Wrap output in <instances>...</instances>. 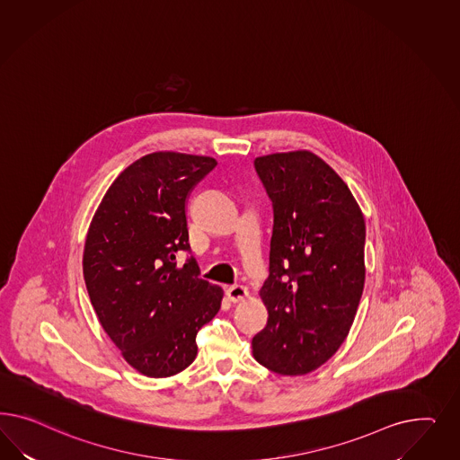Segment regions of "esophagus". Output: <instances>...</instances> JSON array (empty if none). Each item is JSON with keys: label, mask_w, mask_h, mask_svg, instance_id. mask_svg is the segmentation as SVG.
I'll list each match as a JSON object with an SVG mask.
<instances>
[{"label": "esophagus", "mask_w": 460, "mask_h": 460, "mask_svg": "<svg viewBox=\"0 0 460 460\" xmlns=\"http://www.w3.org/2000/svg\"><path fill=\"white\" fill-rule=\"evenodd\" d=\"M226 295H227V298H229L231 302H239V300H243V298L248 296V290H246V287H243V285H231V287L226 288Z\"/></svg>", "instance_id": "34e87169"}]
</instances>
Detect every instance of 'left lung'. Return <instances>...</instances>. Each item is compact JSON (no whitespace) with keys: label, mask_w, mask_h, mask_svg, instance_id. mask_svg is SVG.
<instances>
[{"label":"left lung","mask_w":460,"mask_h":460,"mask_svg":"<svg viewBox=\"0 0 460 460\" xmlns=\"http://www.w3.org/2000/svg\"><path fill=\"white\" fill-rule=\"evenodd\" d=\"M254 170L273 206L266 327L256 361L279 375H306L348 337L364 288L366 224L348 185L310 152L260 156Z\"/></svg>","instance_id":"1"}]
</instances>
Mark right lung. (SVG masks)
<instances>
[{
    "label": "right lung",
    "instance_id": "obj_1",
    "mask_svg": "<svg viewBox=\"0 0 460 460\" xmlns=\"http://www.w3.org/2000/svg\"><path fill=\"white\" fill-rule=\"evenodd\" d=\"M217 162L158 152L112 181L89 227L84 279L106 334L141 375L167 377L197 356L195 337L223 290L200 279L187 229V197Z\"/></svg>",
    "mask_w": 460,
    "mask_h": 460
}]
</instances>
